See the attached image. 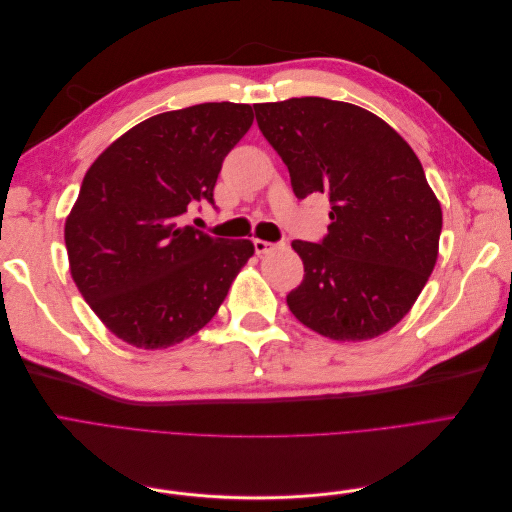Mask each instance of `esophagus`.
<instances>
[{
  "label": "esophagus",
  "instance_id": "34e87169",
  "mask_svg": "<svg viewBox=\"0 0 512 512\" xmlns=\"http://www.w3.org/2000/svg\"><path fill=\"white\" fill-rule=\"evenodd\" d=\"M254 250L256 254H267L271 250H275V243H269V241H262V239H254Z\"/></svg>",
  "mask_w": 512,
  "mask_h": 512
}]
</instances>
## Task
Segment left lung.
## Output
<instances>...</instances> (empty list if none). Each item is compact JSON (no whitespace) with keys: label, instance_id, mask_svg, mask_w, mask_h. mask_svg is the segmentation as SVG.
I'll use <instances>...</instances> for the list:
<instances>
[{"label":"left lung","instance_id":"8db88e82","mask_svg":"<svg viewBox=\"0 0 512 512\" xmlns=\"http://www.w3.org/2000/svg\"><path fill=\"white\" fill-rule=\"evenodd\" d=\"M262 136L288 166L292 192L329 196L320 243L292 241L303 282L290 312L337 342L393 329L438 260L442 209L412 147L361 106L327 98L254 104Z\"/></svg>","mask_w":512,"mask_h":512}]
</instances>
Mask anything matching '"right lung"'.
I'll return each mask as SVG.
<instances>
[{"label":"right lung","mask_w":512,"mask_h":512,"mask_svg":"<svg viewBox=\"0 0 512 512\" xmlns=\"http://www.w3.org/2000/svg\"><path fill=\"white\" fill-rule=\"evenodd\" d=\"M252 121V106L235 102L160 113L89 166L64 230L70 273L126 344L160 350L198 333L252 258V241L183 226V213L213 205L222 162Z\"/></svg>","instance_id":"1"}]
</instances>
